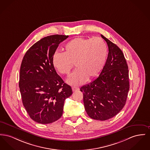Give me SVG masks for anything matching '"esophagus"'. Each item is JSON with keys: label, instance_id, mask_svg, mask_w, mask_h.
I'll return each instance as SVG.
<instances>
[{"label": "esophagus", "instance_id": "esophagus-1", "mask_svg": "<svg viewBox=\"0 0 150 150\" xmlns=\"http://www.w3.org/2000/svg\"><path fill=\"white\" fill-rule=\"evenodd\" d=\"M72 91H73L74 92H75V91H76L79 90V88H78V87H72Z\"/></svg>", "mask_w": 150, "mask_h": 150}]
</instances>
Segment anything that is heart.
<instances>
[{"instance_id": "1", "label": "heart", "mask_w": 150, "mask_h": 150, "mask_svg": "<svg viewBox=\"0 0 150 150\" xmlns=\"http://www.w3.org/2000/svg\"><path fill=\"white\" fill-rule=\"evenodd\" d=\"M108 49L100 37H78L65 45L64 52H55L52 57L54 67L62 75H68L75 64L76 70L67 80L72 86H79L96 77L103 69Z\"/></svg>"}]
</instances>
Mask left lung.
Segmentation results:
<instances>
[{
    "mask_svg": "<svg viewBox=\"0 0 150 150\" xmlns=\"http://www.w3.org/2000/svg\"><path fill=\"white\" fill-rule=\"evenodd\" d=\"M108 46L109 53L100 75L80 88L88 116L105 121L117 115L126 102L130 88L129 70L122 50L101 35Z\"/></svg>",
    "mask_w": 150,
    "mask_h": 150,
    "instance_id": "obj_1",
    "label": "left lung"
}]
</instances>
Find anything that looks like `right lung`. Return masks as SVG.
Returning <instances> with one entry per match:
<instances>
[{
	"instance_id": "obj_1",
	"label": "right lung",
	"mask_w": 150,
	"mask_h": 150,
	"mask_svg": "<svg viewBox=\"0 0 150 150\" xmlns=\"http://www.w3.org/2000/svg\"><path fill=\"white\" fill-rule=\"evenodd\" d=\"M69 35H49L33 45L21 62L19 88L23 105L36 122L52 123L63 114L66 98L72 93L52 63L59 44Z\"/></svg>"
}]
</instances>
